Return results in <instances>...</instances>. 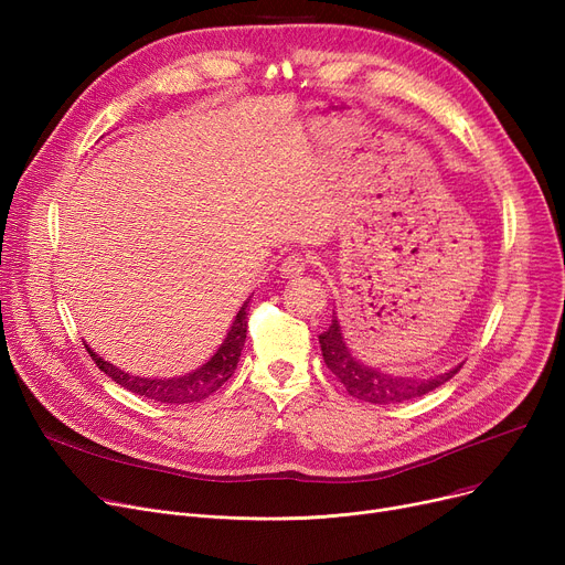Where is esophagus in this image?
<instances>
[{
  "mask_svg": "<svg viewBox=\"0 0 565 565\" xmlns=\"http://www.w3.org/2000/svg\"><path fill=\"white\" fill-rule=\"evenodd\" d=\"M311 265V258L307 256V254H298V252H292V254H288L284 260H281V275L286 277V279H292V277H300V275H305V270L307 267Z\"/></svg>",
  "mask_w": 565,
  "mask_h": 565,
  "instance_id": "obj_1",
  "label": "esophagus"
}]
</instances>
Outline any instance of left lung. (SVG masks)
<instances>
[{"instance_id":"8db88e82","label":"left lung","mask_w":565,"mask_h":565,"mask_svg":"<svg viewBox=\"0 0 565 565\" xmlns=\"http://www.w3.org/2000/svg\"><path fill=\"white\" fill-rule=\"evenodd\" d=\"M318 341H320L324 364H328V369L339 377L345 392L354 398L375 403V405L405 403L412 398L426 396L433 390L441 387L444 382H449L462 369V364H458L456 369L433 377H401V375H392L380 369L366 366L350 352L337 313L332 316L330 330L322 332Z\"/></svg>"}]
</instances>
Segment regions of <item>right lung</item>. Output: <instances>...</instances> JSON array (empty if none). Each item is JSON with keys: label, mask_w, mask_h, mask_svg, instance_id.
Returning a JSON list of instances; mask_svg holds the SVG:
<instances>
[{"label": "right lung", "mask_w": 565, "mask_h": 565, "mask_svg": "<svg viewBox=\"0 0 565 565\" xmlns=\"http://www.w3.org/2000/svg\"><path fill=\"white\" fill-rule=\"evenodd\" d=\"M249 300L237 311L231 330L226 334V339L222 341V345L217 348V352L207 360L201 369L178 375V377H141V375H132L126 373L121 369H116L114 364L100 360L98 354L86 345L92 360L96 362V366L109 375L116 384H121L128 392L151 398L156 403H171V405H183V403H196L201 398H207L211 394H215L222 384L235 373L237 360H241V352L247 339V309Z\"/></svg>", "instance_id": "add662e5"}]
</instances>
